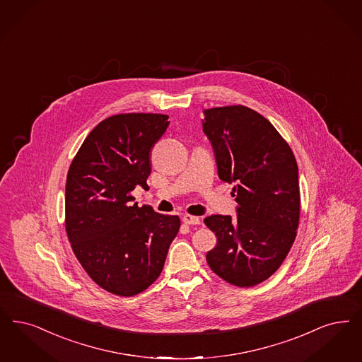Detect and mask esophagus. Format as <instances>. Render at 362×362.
I'll return each mask as SVG.
<instances>
[{"instance_id":"34e87169","label":"esophagus","mask_w":362,"mask_h":362,"mask_svg":"<svg viewBox=\"0 0 362 362\" xmlns=\"http://www.w3.org/2000/svg\"><path fill=\"white\" fill-rule=\"evenodd\" d=\"M182 221L186 223V225H199L201 223V219L198 217H194V216H183Z\"/></svg>"}]
</instances>
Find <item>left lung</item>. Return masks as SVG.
Wrapping results in <instances>:
<instances>
[{"label":"left lung","mask_w":362,"mask_h":362,"mask_svg":"<svg viewBox=\"0 0 362 362\" xmlns=\"http://www.w3.org/2000/svg\"><path fill=\"white\" fill-rule=\"evenodd\" d=\"M203 113L218 176L234 183L238 204L235 218H204L217 235L206 260L225 281L253 287L275 274L295 241L300 214L298 164L287 141L257 112L234 105Z\"/></svg>","instance_id":"left-lung-1"}]
</instances>
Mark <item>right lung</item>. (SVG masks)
<instances>
[{
	"label": "right lung",
	"instance_id": "right-lung-1",
	"mask_svg": "<svg viewBox=\"0 0 362 362\" xmlns=\"http://www.w3.org/2000/svg\"><path fill=\"white\" fill-rule=\"evenodd\" d=\"M165 115L128 113L88 133L66 182V232L87 275L118 296H133L159 277L180 228L177 216L133 203L146 187L149 153L168 128Z\"/></svg>",
	"mask_w": 362,
	"mask_h": 362
}]
</instances>
